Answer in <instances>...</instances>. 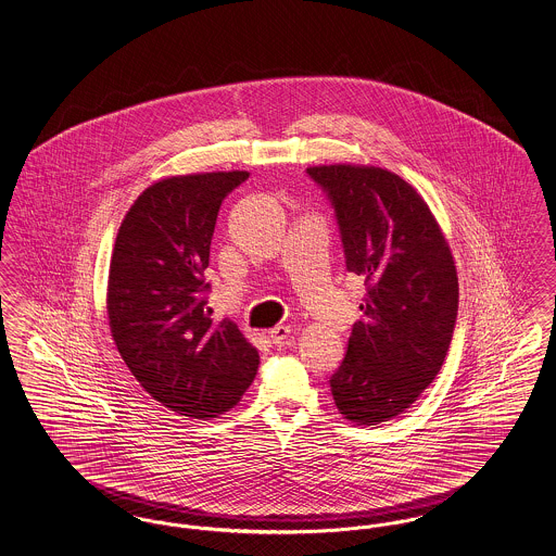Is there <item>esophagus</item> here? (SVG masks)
<instances>
[{
  "instance_id": "34e87169",
  "label": "esophagus",
  "mask_w": 556,
  "mask_h": 556,
  "mask_svg": "<svg viewBox=\"0 0 556 556\" xmlns=\"http://www.w3.org/2000/svg\"><path fill=\"white\" fill-rule=\"evenodd\" d=\"M289 333H291V329H289L288 325H277L275 329L268 331V339H270L275 345H281V343H286Z\"/></svg>"
}]
</instances>
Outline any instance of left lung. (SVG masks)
Segmentation results:
<instances>
[{"instance_id": "1", "label": "left lung", "mask_w": 556, "mask_h": 556, "mask_svg": "<svg viewBox=\"0 0 556 556\" xmlns=\"http://www.w3.org/2000/svg\"><path fill=\"white\" fill-rule=\"evenodd\" d=\"M333 202L348 270L366 286L362 320L331 377L341 416L357 426L397 418L439 375L457 318V268L418 190L375 165H314Z\"/></svg>"}]
</instances>
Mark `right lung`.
Returning <instances> with one entry per match:
<instances>
[{"label": "right lung", "mask_w": 556, "mask_h": 556, "mask_svg": "<svg viewBox=\"0 0 556 556\" xmlns=\"http://www.w3.org/2000/svg\"><path fill=\"white\" fill-rule=\"evenodd\" d=\"M248 172L151 184L117 229L108 279L115 348L140 387L179 416L219 418L242 400L258 352L206 308L204 268L223 199Z\"/></svg>", "instance_id": "obj_1"}]
</instances>
